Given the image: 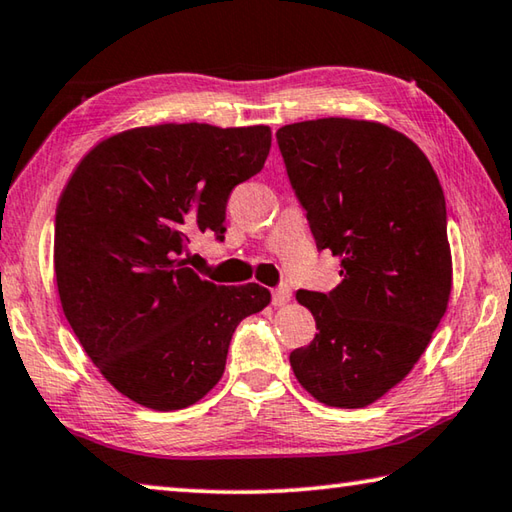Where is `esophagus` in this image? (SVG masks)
<instances>
[{
	"label": "esophagus",
	"mask_w": 512,
	"mask_h": 512,
	"mask_svg": "<svg viewBox=\"0 0 512 512\" xmlns=\"http://www.w3.org/2000/svg\"><path fill=\"white\" fill-rule=\"evenodd\" d=\"M290 299H292V290L288 288V285H281V288H276L272 292V303L279 308L285 306V303H290Z\"/></svg>",
	"instance_id": "obj_1"
}]
</instances>
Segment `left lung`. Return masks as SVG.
I'll list each match as a JSON object with an SVG mask.
<instances>
[{
	"mask_svg": "<svg viewBox=\"0 0 512 512\" xmlns=\"http://www.w3.org/2000/svg\"><path fill=\"white\" fill-rule=\"evenodd\" d=\"M276 139L317 249L342 263L333 292H297L319 333L292 371L324 405L362 409L407 378L447 310L443 188L425 152L378 121L328 116Z\"/></svg>",
	"mask_w": 512,
	"mask_h": 512,
	"instance_id": "8db88e82",
	"label": "left lung"
}]
</instances>
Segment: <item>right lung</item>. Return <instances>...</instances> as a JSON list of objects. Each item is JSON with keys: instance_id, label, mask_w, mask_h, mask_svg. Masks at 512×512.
Here are the masks:
<instances>
[{"instance_id": "right-lung-1", "label": "right lung", "mask_w": 512, "mask_h": 512, "mask_svg": "<svg viewBox=\"0 0 512 512\" xmlns=\"http://www.w3.org/2000/svg\"><path fill=\"white\" fill-rule=\"evenodd\" d=\"M267 125L161 123L98 141L56 209L62 312L89 360L141 407L195 405L220 382L242 319L270 303L258 283L215 285L188 265V240L224 238L233 186L261 173Z\"/></svg>"}]
</instances>
